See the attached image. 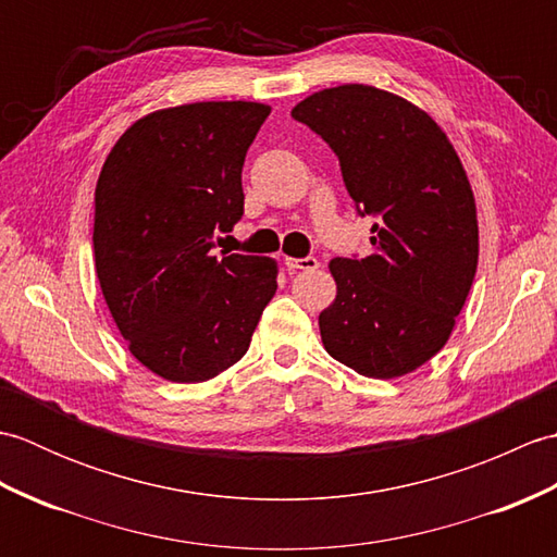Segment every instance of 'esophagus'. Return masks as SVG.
Wrapping results in <instances>:
<instances>
[{"label": "esophagus", "instance_id": "obj_1", "mask_svg": "<svg viewBox=\"0 0 557 557\" xmlns=\"http://www.w3.org/2000/svg\"><path fill=\"white\" fill-rule=\"evenodd\" d=\"M285 265L289 270H315L318 260L313 256H309V258H285Z\"/></svg>", "mask_w": 557, "mask_h": 557}]
</instances>
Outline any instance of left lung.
I'll list each match as a JSON object with an SVG mask.
<instances>
[{"instance_id":"left-lung-1","label":"left lung","mask_w":557,"mask_h":557,"mask_svg":"<svg viewBox=\"0 0 557 557\" xmlns=\"http://www.w3.org/2000/svg\"><path fill=\"white\" fill-rule=\"evenodd\" d=\"M337 152L349 196L375 215L371 253L333 258L318 315L330 357L366 377L407 375L453 335L479 263L476 200L455 146L419 104L366 83L292 110Z\"/></svg>"}]
</instances>
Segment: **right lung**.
<instances>
[{"label":"right lung","mask_w":557,"mask_h":557,"mask_svg":"<svg viewBox=\"0 0 557 557\" xmlns=\"http://www.w3.org/2000/svg\"><path fill=\"white\" fill-rule=\"evenodd\" d=\"M270 104L188 102L140 116L96 186L92 251L102 297L148 371L203 383L239 361L275 297L277 260L212 256L244 215L242 168Z\"/></svg>","instance_id":"obj_1"}]
</instances>
